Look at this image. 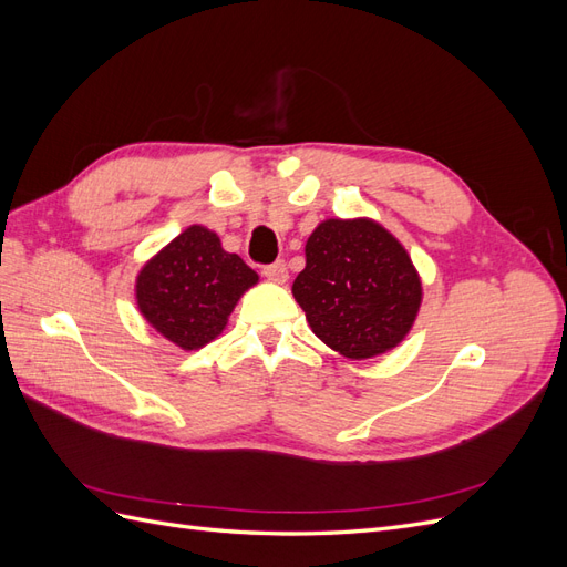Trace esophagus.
<instances>
[{"instance_id":"34e87169","label":"esophagus","mask_w":567,"mask_h":567,"mask_svg":"<svg viewBox=\"0 0 567 567\" xmlns=\"http://www.w3.org/2000/svg\"><path fill=\"white\" fill-rule=\"evenodd\" d=\"M262 274L265 277L269 279V281H274V284H286L288 281V267H286V262H274V265H267V267H262Z\"/></svg>"}]
</instances>
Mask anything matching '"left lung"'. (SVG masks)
<instances>
[{
	"instance_id": "1",
	"label": "left lung",
	"mask_w": 567,
	"mask_h": 567,
	"mask_svg": "<svg viewBox=\"0 0 567 567\" xmlns=\"http://www.w3.org/2000/svg\"><path fill=\"white\" fill-rule=\"evenodd\" d=\"M293 298L321 342L348 359H371L406 338L423 286L406 248L379 221L331 217L307 238Z\"/></svg>"
}]
</instances>
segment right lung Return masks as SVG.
Returning <instances> with one entry per match:
<instances>
[{
  "label": "right lung",
  "mask_w": 567,
  "mask_h": 567,
  "mask_svg": "<svg viewBox=\"0 0 567 567\" xmlns=\"http://www.w3.org/2000/svg\"><path fill=\"white\" fill-rule=\"evenodd\" d=\"M260 277L219 236L203 225L186 227L136 274L142 317L163 338L192 352L227 329L229 315Z\"/></svg>",
  "instance_id": "add662e5"
}]
</instances>
